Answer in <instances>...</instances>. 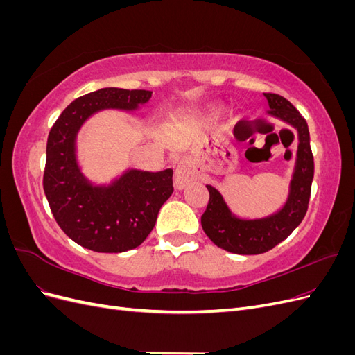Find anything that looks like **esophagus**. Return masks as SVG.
Segmentation results:
<instances>
[{
	"label": "esophagus",
	"mask_w": 355,
	"mask_h": 355,
	"mask_svg": "<svg viewBox=\"0 0 355 355\" xmlns=\"http://www.w3.org/2000/svg\"><path fill=\"white\" fill-rule=\"evenodd\" d=\"M200 179V171L189 158H182L175 170V187L176 189H184L191 182Z\"/></svg>",
	"instance_id": "1"
}]
</instances>
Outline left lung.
I'll return each mask as SVG.
<instances>
[{
	"label": "left lung",
	"mask_w": 355,
	"mask_h": 355,
	"mask_svg": "<svg viewBox=\"0 0 355 355\" xmlns=\"http://www.w3.org/2000/svg\"><path fill=\"white\" fill-rule=\"evenodd\" d=\"M265 98L271 110L268 115L286 123L297 135L296 159L282 207L262 218H241L231 210L216 188L206 185L210 198L201 216V227L218 247L237 254L265 253L286 240L305 218L314 178V158L305 118L283 96L265 93Z\"/></svg>",
	"instance_id": "8db88e82"
}]
</instances>
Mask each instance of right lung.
Listing matches in <instances>:
<instances>
[{"label": "right lung", "instance_id": "right-lung-1", "mask_svg": "<svg viewBox=\"0 0 355 355\" xmlns=\"http://www.w3.org/2000/svg\"><path fill=\"white\" fill-rule=\"evenodd\" d=\"M153 92L106 87L68 105L47 139L42 187L53 216L77 244L99 253L136 249L153 231L161 206L173 192V170L128 167L110 184H96L83 173L77 137L84 123L102 111L135 114Z\"/></svg>", "mask_w": 355, "mask_h": 355}]
</instances>
